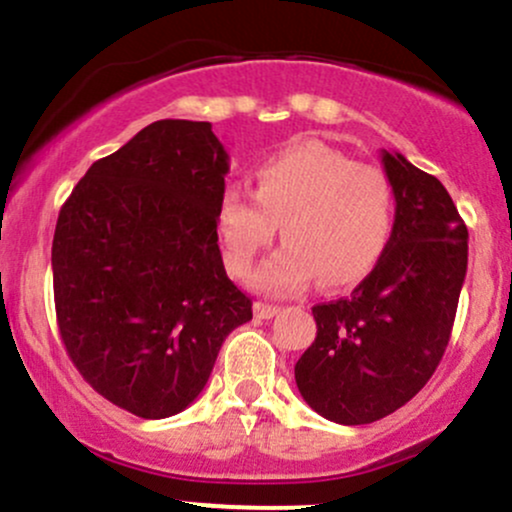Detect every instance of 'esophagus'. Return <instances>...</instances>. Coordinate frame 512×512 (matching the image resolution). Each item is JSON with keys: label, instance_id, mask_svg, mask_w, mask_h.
Returning a JSON list of instances; mask_svg holds the SVG:
<instances>
[{"label": "esophagus", "instance_id": "esophagus-1", "mask_svg": "<svg viewBox=\"0 0 512 512\" xmlns=\"http://www.w3.org/2000/svg\"><path fill=\"white\" fill-rule=\"evenodd\" d=\"M278 312H280V307H275V304H268V302L254 304V314L258 319H273Z\"/></svg>", "mask_w": 512, "mask_h": 512}]
</instances>
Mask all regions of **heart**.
Masks as SVG:
<instances>
[{"mask_svg":"<svg viewBox=\"0 0 512 512\" xmlns=\"http://www.w3.org/2000/svg\"><path fill=\"white\" fill-rule=\"evenodd\" d=\"M278 225L285 246L258 268V290L292 295L317 275L326 287L353 285L370 273L392 234V183L382 169L324 142H297L256 164L254 198L227 188L217 203V239L234 278L251 271Z\"/></svg>","mask_w":512,"mask_h":512,"instance_id":"1","label":"heart"}]
</instances>
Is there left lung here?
Returning <instances> with one entry per match:
<instances>
[{
    "label": "left lung",
    "instance_id": "1",
    "mask_svg": "<svg viewBox=\"0 0 512 512\" xmlns=\"http://www.w3.org/2000/svg\"><path fill=\"white\" fill-rule=\"evenodd\" d=\"M392 237L350 297L312 307L317 338L295 365L300 394L343 426L380 421L440 365L467 275V225L445 186L404 154L382 152Z\"/></svg>",
    "mask_w": 512,
    "mask_h": 512
}]
</instances>
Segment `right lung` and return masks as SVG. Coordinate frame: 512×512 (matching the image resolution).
Masks as SVG:
<instances>
[{
    "label": "right lung",
    "instance_id": "add662e5",
    "mask_svg": "<svg viewBox=\"0 0 512 512\" xmlns=\"http://www.w3.org/2000/svg\"><path fill=\"white\" fill-rule=\"evenodd\" d=\"M227 171L210 123L157 120L91 164L57 217L62 343L103 399L140 418L193 404L222 341L254 317L217 246Z\"/></svg>",
    "mask_w": 512,
    "mask_h": 512
}]
</instances>
